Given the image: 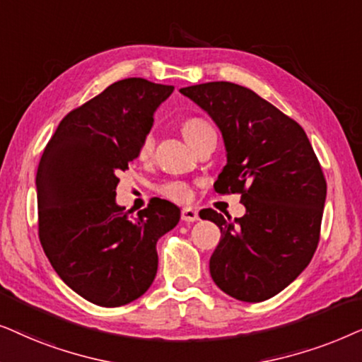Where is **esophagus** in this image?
I'll return each instance as SVG.
<instances>
[{
	"instance_id": "esophagus-1",
	"label": "esophagus",
	"mask_w": 362,
	"mask_h": 362,
	"mask_svg": "<svg viewBox=\"0 0 362 362\" xmlns=\"http://www.w3.org/2000/svg\"><path fill=\"white\" fill-rule=\"evenodd\" d=\"M182 220H184L185 223H192V221H197V220H199V211L194 210V209H184V210H182Z\"/></svg>"
}]
</instances>
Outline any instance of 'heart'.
Returning a JSON list of instances; mask_svg holds the SVG:
<instances>
[{
	"instance_id": "obj_1",
	"label": "heart",
	"mask_w": 362,
	"mask_h": 362,
	"mask_svg": "<svg viewBox=\"0 0 362 362\" xmlns=\"http://www.w3.org/2000/svg\"><path fill=\"white\" fill-rule=\"evenodd\" d=\"M209 131H211L210 125L206 124L205 120H200V119H190L182 125V132H184L187 142H189L190 146L197 141V139H200L205 132ZM152 148H153V137L146 136L142 139L141 147H139V156H141V158H147L152 153ZM158 192H160L163 197H167V199L178 202V204H185V202H189L192 199L190 187L184 184V182H167V184L158 187Z\"/></svg>"
}]
</instances>
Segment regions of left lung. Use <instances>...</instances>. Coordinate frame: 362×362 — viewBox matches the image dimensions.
I'll list each match as a JSON object with an SVG mask.
<instances>
[{"label": "left lung", "instance_id": "obj_1", "mask_svg": "<svg viewBox=\"0 0 362 362\" xmlns=\"http://www.w3.org/2000/svg\"><path fill=\"white\" fill-rule=\"evenodd\" d=\"M220 129L226 165L218 194H240L247 209L231 221L206 209L221 231L210 258L215 285L259 303L283 291L310 264L320 242L326 180L306 132L252 89L225 83L182 88Z\"/></svg>", "mask_w": 362, "mask_h": 362}]
</instances>
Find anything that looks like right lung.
<instances>
[{"instance_id": "right-lung-1", "label": "right lung", "mask_w": 362, "mask_h": 362, "mask_svg": "<svg viewBox=\"0 0 362 362\" xmlns=\"http://www.w3.org/2000/svg\"><path fill=\"white\" fill-rule=\"evenodd\" d=\"M173 86L117 81L71 110L42 152L36 175L40 240L59 278L98 306L141 298L157 274L156 245L180 220L172 202L147 209L115 204L119 173L139 157L153 112Z\"/></svg>"}]
</instances>
